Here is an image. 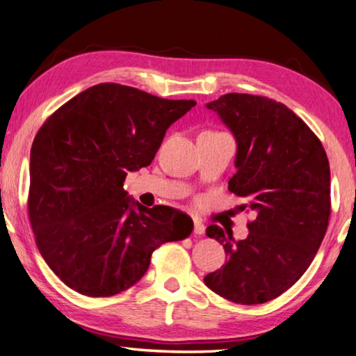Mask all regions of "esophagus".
<instances>
[{"label": "esophagus", "mask_w": 356, "mask_h": 356, "mask_svg": "<svg viewBox=\"0 0 356 356\" xmlns=\"http://www.w3.org/2000/svg\"><path fill=\"white\" fill-rule=\"evenodd\" d=\"M205 233V225L199 219H194V234L202 236Z\"/></svg>", "instance_id": "obj_1"}]
</instances>
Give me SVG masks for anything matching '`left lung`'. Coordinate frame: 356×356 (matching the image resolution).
<instances>
[{
	"label": "left lung",
	"instance_id": "left-lung-1",
	"mask_svg": "<svg viewBox=\"0 0 356 356\" xmlns=\"http://www.w3.org/2000/svg\"><path fill=\"white\" fill-rule=\"evenodd\" d=\"M238 142L228 190L253 210L247 239L218 225L207 236L228 261L205 285L228 301L264 304L282 295L315 257L330 218V166L321 140L285 104L262 95L225 94L207 104Z\"/></svg>",
	"mask_w": 356,
	"mask_h": 356
}]
</instances>
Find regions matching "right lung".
<instances>
[{"label":"right lung","mask_w":356,"mask_h":356,"mask_svg":"<svg viewBox=\"0 0 356 356\" xmlns=\"http://www.w3.org/2000/svg\"><path fill=\"white\" fill-rule=\"evenodd\" d=\"M194 100H166L118 83L83 90L47 117L31 149L27 208L35 243L69 289L108 298L142 280L151 254L184 241L193 220L146 208L123 190L148 166L171 124Z\"/></svg>","instance_id":"obj_1"}]
</instances>
